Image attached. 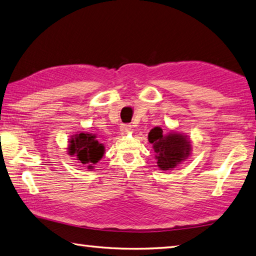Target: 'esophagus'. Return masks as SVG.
Masks as SVG:
<instances>
[{
    "label": "esophagus",
    "instance_id": "1",
    "mask_svg": "<svg viewBox=\"0 0 256 256\" xmlns=\"http://www.w3.org/2000/svg\"><path fill=\"white\" fill-rule=\"evenodd\" d=\"M130 130H131V125H130V124H122L121 125V132L122 133H128Z\"/></svg>",
    "mask_w": 256,
    "mask_h": 256
}]
</instances>
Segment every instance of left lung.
Instances as JSON below:
<instances>
[{
    "instance_id": "1",
    "label": "left lung",
    "mask_w": 256,
    "mask_h": 256,
    "mask_svg": "<svg viewBox=\"0 0 256 256\" xmlns=\"http://www.w3.org/2000/svg\"><path fill=\"white\" fill-rule=\"evenodd\" d=\"M148 142L153 144L157 166L162 170H170L180 164L190 155L192 145L187 136L179 133L162 134L160 128H154L148 133Z\"/></svg>"
}]
</instances>
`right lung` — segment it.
Listing matches in <instances>:
<instances>
[{
	"instance_id": "1",
	"label": "right lung",
	"mask_w": 256,
	"mask_h": 256,
	"mask_svg": "<svg viewBox=\"0 0 256 256\" xmlns=\"http://www.w3.org/2000/svg\"><path fill=\"white\" fill-rule=\"evenodd\" d=\"M68 150L70 155L77 157V160L81 164L88 165L89 170H91L94 167L92 165L96 164L104 154V146L99 143L94 134L91 133L76 134L70 140Z\"/></svg>"
}]
</instances>
